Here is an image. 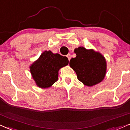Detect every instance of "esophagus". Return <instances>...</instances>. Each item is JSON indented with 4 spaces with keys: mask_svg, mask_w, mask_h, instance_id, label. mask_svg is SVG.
<instances>
[{
    "mask_svg": "<svg viewBox=\"0 0 130 130\" xmlns=\"http://www.w3.org/2000/svg\"><path fill=\"white\" fill-rule=\"evenodd\" d=\"M67 57H68L69 61H70V59H71V55H70V54H68V55H67Z\"/></svg>",
    "mask_w": 130,
    "mask_h": 130,
    "instance_id": "obj_1",
    "label": "esophagus"
}]
</instances>
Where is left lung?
Segmentation results:
<instances>
[{
	"instance_id": "8db88e82",
	"label": "left lung",
	"mask_w": 130,
	"mask_h": 130,
	"mask_svg": "<svg viewBox=\"0 0 130 130\" xmlns=\"http://www.w3.org/2000/svg\"><path fill=\"white\" fill-rule=\"evenodd\" d=\"M76 57L70 60L69 65L76 73L79 81L87 86H94L105 77L107 70L105 58L101 53L84 47L75 49Z\"/></svg>"
}]
</instances>
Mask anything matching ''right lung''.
<instances>
[{
	"label": "right lung",
	"instance_id": "1",
	"mask_svg": "<svg viewBox=\"0 0 130 130\" xmlns=\"http://www.w3.org/2000/svg\"><path fill=\"white\" fill-rule=\"evenodd\" d=\"M69 64L68 58L51 51L43 52L30 66V72L38 87L46 89L57 81L58 71Z\"/></svg>",
	"mask_w": 130,
	"mask_h": 130
}]
</instances>
